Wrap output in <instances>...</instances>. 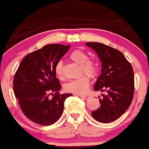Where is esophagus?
Wrapping results in <instances>:
<instances>
[{"instance_id": "obj_1", "label": "esophagus", "mask_w": 149, "mask_h": 149, "mask_svg": "<svg viewBox=\"0 0 149 149\" xmlns=\"http://www.w3.org/2000/svg\"><path fill=\"white\" fill-rule=\"evenodd\" d=\"M78 96H80V97H81V98H85V99H88V98H89V97H90V96H88V95H85V96H82V95H78Z\"/></svg>"}]
</instances>
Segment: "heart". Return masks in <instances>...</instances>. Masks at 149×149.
Instances as JSON below:
<instances>
[{
  "label": "heart",
  "mask_w": 149,
  "mask_h": 149,
  "mask_svg": "<svg viewBox=\"0 0 149 149\" xmlns=\"http://www.w3.org/2000/svg\"><path fill=\"white\" fill-rule=\"evenodd\" d=\"M69 58L73 62L80 65V73H85L91 78H94L98 73V65L94 60L88 58V55L82 50H75L69 55ZM55 73L60 80L64 78L62 64L60 62L55 67ZM90 85V80L86 75H82L78 79L71 80L65 84L64 88L67 92L76 94H85Z\"/></svg>",
  "instance_id": "b5f03b06"
}]
</instances>
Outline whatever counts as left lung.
Returning a JSON list of instances; mask_svg holds the SVG:
<instances>
[{
	"label": "left lung",
	"instance_id": "8db88e82",
	"mask_svg": "<svg viewBox=\"0 0 149 149\" xmlns=\"http://www.w3.org/2000/svg\"><path fill=\"white\" fill-rule=\"evenodd\" d=\"M86 44L97 53L102 62V73L94 89L104 94L99 99L100 107L93 111L92 116L98 122H112L122 115L132 103L135 86L133 69L119 50L98 42Z\"/></svg>",
	"mask_w": 149,
	"mask_h": 149
}]
</instances>
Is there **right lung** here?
Here are the masks:
<instances>
[{
	"mask_svg": "<svg viewBox=\"0 0 149 149\" xmlns=\"http://www.w3.org/2000/svg\"><path fill=\"white\" fill-rule=\"evenodd\" d=\"M70 45L48 44L26 55L14 78V92L28 119L37 124L50 126L60 119L66 98L71 94H60L61 85L55 67ZM50 95L52 98H48Z\"/></svg>",
	"mask_w": 149,
	"mask_h": 149,
	"instance_id": "right-lung-1",
	"label": "right lung"
}]
</instances>
